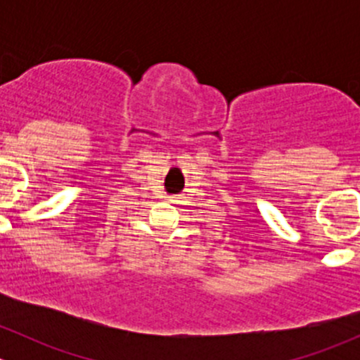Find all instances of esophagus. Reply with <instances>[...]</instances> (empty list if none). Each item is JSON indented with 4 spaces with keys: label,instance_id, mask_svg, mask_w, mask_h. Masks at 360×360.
<instances>
[{
    "label": "esophagus",
    "instance_id": "1",
    "mask_svg": "<svg viewBox=\"0 0 360 360\" xmlns=\"http://www.w3.org/2000/svg\"><path fill=\"white\" fill-rule=\"evenodd\" d=\"M170 202H177L176 197H170Z\"/></svg>",
    "mask_w": 360,
    "mask_h": 360
}]
</instances>
